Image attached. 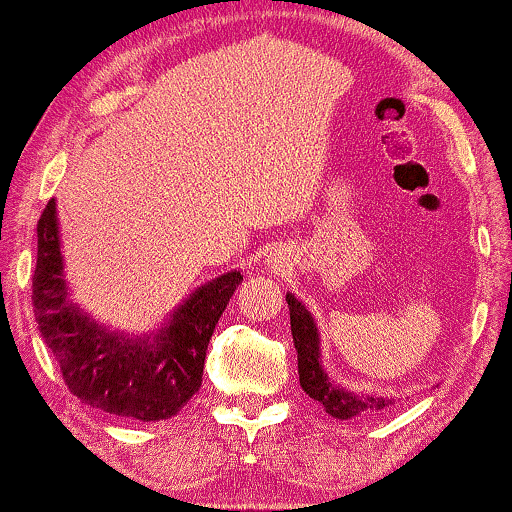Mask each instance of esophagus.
Returning <instances> with one entry per match:
<instances>
[{"instance_id":"obj_1","label":"esophagus","mask_w":512,"mask_h":512,"mask_svg":"<svg viewBox=\"0 0 512 512\" xmlns=\"http://www.w3.org/2000/svg\"><path fill=\"white\" fill-rule=\"evenodd\" d=\"M286 264H288V260L281 255V252H271V255L267 257V267H271L274 271H281Z\"/></svg>"}]
</instances>
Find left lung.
I'll return each instance as SVG.
<instances>
[{"label":"left lung","instance_id":"1","mask_svg":"<svg viewBox=\"0 0 512 512\" xmlns=\"http://www.w3.org/2000/svg\"><path fill=\"white\" fill-rule=\"evenodd\" d=\"M286 302L290 309V331H293V342L297 349V373H300L302 390L314 401H319L328 416L340 420L371 416V413L390 409L394 397L345 390L333 378H328L321 361L319 326H316L312 312L293 293L286 295Z\"/></svg>","mask_w":512,"mask_h":512}]
</instances>
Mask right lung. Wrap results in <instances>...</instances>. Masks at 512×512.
Masks as SVG:
<instances>
[{
  "instance_id": "obj_1",
  "label": "right lung",
  "mask_w": 512,
  "mask_h": 512,
  "mask_svg": "<svg viewBox=\"0 0 512 512\" xmlns=\"http://www.w3.org/2000/svg\"><path fill=\"white\" fill-rule=\"evenodd\" d=\"M241 281V271L231 269L203 283L151 333L115 331L84 312L70 295L54 198L37 222L32 276L37 328L68 390L113 416L155 423L184 409L200 390L210 338Z\"/></svg>"
}]
</instances>
